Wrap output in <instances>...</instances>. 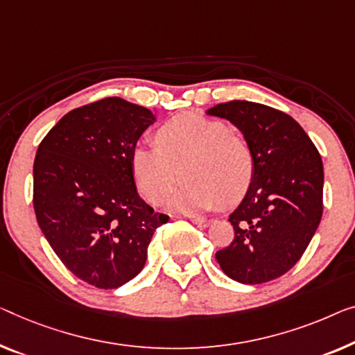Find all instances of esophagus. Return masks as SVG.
I'll list each match as a JSON object with an SVG mask.
<instances>
[{"instance_id": "esophagus-1", "label": "esophagus", "mask_w": 355, "mask_h": 355, "mask_svg": "<svg viewBox=\"0 0 355 355\" xmlns=\"http://www.w3.org/2000/svg\"><path fill=\"white\" fill-rule=\"evenodd\" d=\"M189 220H191L193 223H196L198 226H202V228H207V226L211 225V221H214L210 218H202V216H189Z\"/></svg>"}]
</instances>
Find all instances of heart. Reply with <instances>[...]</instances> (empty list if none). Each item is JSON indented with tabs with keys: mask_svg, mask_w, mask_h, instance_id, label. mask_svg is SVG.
Returning <instances> with one entry per match:
<instances>
[{
	"mask_svg": "<svg viewBox=\"0 0 355 355\" xmlns=\"http://www.w3.org/2000/svg\"><path fill=\"white\" fill-rule=\"evenodd\" d=\"M130 171L140 193L155 205L164 202L182 177L184 183L168 205L193 214L216 204H239L255 178V156L245 137L230 130L223 121L187 113L156 130V146H134Z\"/></svg>",
	"mask_w": 355,
	"mask_h": 355,
	"instance_id": "obj_1",
	"label": "heart"
}]
</instances>
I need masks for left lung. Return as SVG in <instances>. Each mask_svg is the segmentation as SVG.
Instances as JSON below:
<instances>
[{"instance_id": "1", "label": "left lung", "mask_w": 355, "mask_h": 355, "mask_svg": "<svg viewBox=\"0 0 355 355\" xmlns=\"http://www.w3.org/2000/svg\"><path fill=\"white\" fill-rule=\"evenodd\" d=\"M231 121L255 156V178L230 215L234 239L215 253L226 276L264 284L303 257L324 210V164L308 134L284 111L247 100L207 110Z\"/></svg>"}]
</instances>
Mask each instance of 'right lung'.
Instances as JSON below:
<instances>
[{
  "label": "right lung",
  "mask_w": 355,
  "mask_h": 355,
  "mask_svg": "<svg viewBox=\"0 0 355 355\" xmlns=\"http://www.w3.org/2000/svg\"><path fill=\"white\" fill-rule=\"evenodd\" d=\"M150 110L107 97L71 110L47 132L33 164V207L67 269L97 288H118L145 266L168 216L137 193L130 151L155 123Z\"/></svg>",
  "instance_id": "right-lung-1"
}]
</instances>
